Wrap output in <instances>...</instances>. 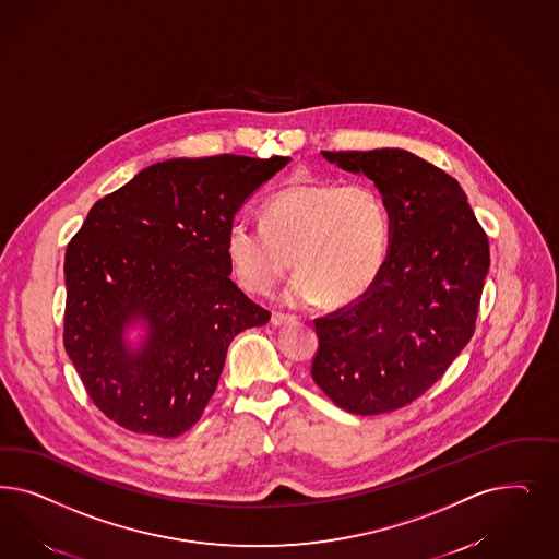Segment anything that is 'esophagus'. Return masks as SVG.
<instances>
[{
    "mask_svg": "<svg viewBox=\"0 0 559 559\" xmlns=\"http://www.w3.org/2000/svg\"><path fill=\"white\" fill-rule=\"evenodd\" d=\"M292 323H296V319L289 317V314H282V312H273V314H271V324H273V326H286V324Z\"/></svg>",
    "mask_w": 559,
    "mask_h": 559,
    "instance_id": "1",
    "label": "esophagus"
}]
</instances>
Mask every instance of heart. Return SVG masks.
I'll return each instance as SVG.
<instances>
[{"instance_id": "heart-1", "label": "heart", "mask_w": 559, "mask_h": 559, "mask_svg": "<svg viewBox=\"0 0 559 559\" xmlns=\"http://www.w3.org/2000/svg\"><path fill=\"white\" fill-rule=\"evenodd\" d=\"M263 224L236 219L226 257L242 288L267 294L294 267L286 305H347L370 288L384 267L391 219L379 193L361 182L308 180L265 201Z\"/></svg>"}]
</instances>
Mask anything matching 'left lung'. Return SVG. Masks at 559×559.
<instances>
[{"mask_svg": "<svg viewBox=\"0 0 559 559\" xmlns=\"http://www.w3.org/2000/svg\"><path fill=\"white\" fill-rule=\"evenodd\" d=\"M323 156L374 180L391 238L377 282L314 321L310 372L345 412L386 414L424 395L473 337L489 245L461 185L412 152Z\"/></svg>", "mask_w": 559, "mask_h": 559, "instance_id": "left-lung-1", "label": "left lung"}]
</instances>
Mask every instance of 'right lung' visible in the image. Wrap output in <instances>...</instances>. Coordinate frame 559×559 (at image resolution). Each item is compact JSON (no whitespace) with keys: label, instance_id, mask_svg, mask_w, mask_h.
<instances>
[{"label":"right lung","instance_id":"right-lung-1","mask_svg":"<svg viewBox=\"0 0 559 559\" xmlns=\"http://www.w3.org/2000/svg\"><path fill=\"white\" fill-rule=\"evenodd\" d=\"M289 158L152 164L92 205L66 251L63 343L94 405L129 432L198 424L228 345L270 321L230 280L226 233ZM145 329L131 346L126 331Z\"/></svg>","mask_w":559,"mask_h":559}]
</instances>
